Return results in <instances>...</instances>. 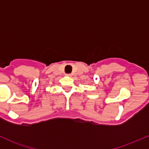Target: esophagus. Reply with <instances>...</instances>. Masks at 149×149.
I'll use <instances>...</instances> for the list:
<instances>
[{"instance_id": "1", "label": "esophagus", "mask_w": 149, "mask_h": 149, "mask_svg": "<svg viewBox=\"0 0 149 149\" xmlns=\"http://www.w3.org/2000/svg\"><path fill=\"white\" fill-rule=\"evenodd\" d=\"M67 76H71V74H70V73H67V74H66Z\"/></svg>"}]
</instances>
